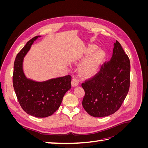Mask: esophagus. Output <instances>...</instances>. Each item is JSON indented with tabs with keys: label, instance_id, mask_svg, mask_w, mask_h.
Listing matches in <instances>:
<instances>
[{
	"label": "esophagus",
	"instance_id": "1",
	"mask_svg": "<svg viewBox=\"0 0 148 148\" xmlns=\"http://www.w3.org/2000/svg\"><path fill=\"white\" fill-rule=\"evenodd\" d=\"M78 84H79L78 79L76 78H73L72 79V81H71V84H72V86L73 87H76V86H78Z\"/></svg>",
	"mask_w": 148,
	"mask_h": 148
}]
</instances>
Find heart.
<instances>
[{"mask_svg":"<svg viewBox=\"0 0 148 148\" xmlns=\"http://www.w3.org/2000/svg\"><path fill=\"white\" fill-rule=\"evenodd\" d=\"M97 47L95 46L91 45L87 47L85 51V53L84 56L82 57L80 59H78L77 62L80 63L83 62L85 58L88 55L91 54L94 51L96 50ZM105 54L102 51H97L89 56L88 58L85 60L79 67V71L82 75L85 77H90V76L95 74L99 69V65L101 62L104 60Z\"/></svg>","mask_w":148,"mask_h":148,"instance_id":"1","label":"heart"}]
</instances>
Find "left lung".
I'll use <instances>...</instances> for the list:
<instances>
[{"instance_id":"1","label":"left lung","mask_w":148,"mask_h":148,"mask_svg":"<svg viewBox=\"0 0 148 148\" xmlns=\"http://www.w3.org/2000/svg\"><path fill=\"white\" fill-rule=\"evenodd\" d=\"M114 46L110 60L101 66L95 77L82 84L85 92L83 107L95 117L114 114L129 91L130 62L117 41Z\"/></svg>"}]
</instances>
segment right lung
I'll use <instances>...</instances> for the list:
<instances>
[{
	"label": "right lung",
	"instance_id": "add662e5",
	"mask_svg": "<svg viewBox=\"0 0 148 148\" xmlns=\"http://www.w3.org/2000/svg\"><path fill=\"white\" fill-rule=\"evenodd\" d=\"M41 36H37L26 43L18 53L14 62L13 85L21 108L36 117H47L59 108L66 92L71 88V77L52 78L36 82L25 76L23 64L24 57L31 46Z\"/></svg>",
	"mask_w": 148,
	"mask_h": 148
}]
</instances>
